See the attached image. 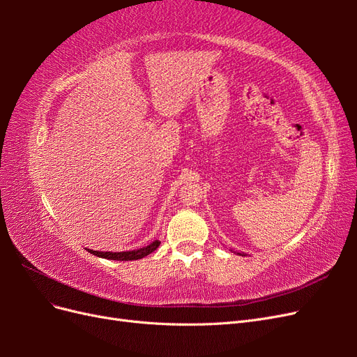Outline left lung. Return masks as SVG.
Returning <instances> with one entry per match:
<instances>
[{
  "instance_id": "8db88e82",
  "label": "left lung",
  "mask_w": 357,
  "mask_h": 357,
  "mask_svg": "<svg viewBox=\"0 0 357 357\" xmlns=\"http://www.w3.org/2000/svg\"><path fill=\"white\" fill-rule=\"evenodd\" d=\"M234 253H236V252H234ZM236 255H241V256H245L244 253H236Z\"/></svg>"
}]
</instances>
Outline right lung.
I'll list each match as a JSON object with an SVG mask.
<instances>
[{
    "mask_svg": "<svg viewBox=\"0 0 357 357\" xmlns=\"http://www.w3.org/2000/svg\"><path fill=\"white\" fill-rule=\"evenodd\" d=\"M160 241L155 240L146 247L137 248V250H129V252H98V250H91V248H86L91 255H95L102 259H110V261H137V259H142L152 252H155L159 247Z\"/></svg>",
    "mask_w": 357,
    "mask_h": 357,
    "instance_id": "1",
    "label": "right lung"
}]
</instances>
